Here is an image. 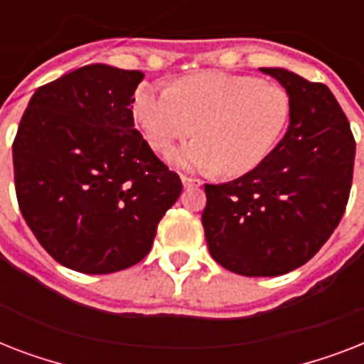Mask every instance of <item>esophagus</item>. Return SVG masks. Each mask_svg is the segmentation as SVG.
Segmentation results:
<instances>
[{
	"instance_id": "obj_1",
	"label": "esophagus",
	"mask_w": 364,
	"mask_h": 364,
	"mask_svg": "<svg viewBox=\"0 0 364 364\" xmlns=\"http://www.w3.org/2000/svg\"><path fill=\"white\" fill-rule=\"evenodd\" d=\"M181 181H183V187L185 188H194V187H200V185H202V181H200V179H194V177H187V176H183Z\"/></svg>"
}]
</instances>
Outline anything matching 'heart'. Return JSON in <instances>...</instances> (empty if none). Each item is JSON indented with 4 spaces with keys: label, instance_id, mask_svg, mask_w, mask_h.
<instances>
[{
    "label": "heart",
    "instance_id": "obj_1",
    "mask_svg": "<svg viewBox=\"0 0 364 364\" xmlns=\"http://www.w3.org/2000/svg\"><path fill=\"white\" fill-rule=\"evenodd\" d=\"M291 109L287 90L276 82L221 71L181 77L173 88L143 85L134 100V117L154 151L166 153L198 132L171 160L187 170L219 168L228 177L249 173L270 156Z\"/></svg>",
    "mask_w": 364,
    "mask_h": 364
}]
</instances>
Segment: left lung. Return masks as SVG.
<instances>
[{
    "label": "left lung",
    "mask_w": 364,
    "mask_h": 364,
    "mask_svg": "<svg viewBox=\"0 0 364 364\" xmlns=\"http://www.w3.org/2000/svg\"><path fill=\"white\" fill-rule=\"evenodd\" d=\"M291 98L287 134L245 176L205 185L202 213L211 257L249 277L282 276L306 264L338 227L350 198L355 139L323 82L260 68Z\"/></svg>",
    "instance_id": "obj_1"
}]
</instances>
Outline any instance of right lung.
<instances>
[{
	"instance_id": "add662e5",
	"label": "right lung",
	"mask_w": 364,
	"mask_h": 364,
	"mask_svg": "<svg viewBox=\"0 0 364 364\" xmlns=\"http://www.w3.org/2000/svg\"><path fill=\"white\" fill-rule=\"evenodd\" d=\"M137 70L90 64L36 90L13 141L26 225L54 260L111 274L151 251L183 191L134 126Z\"/></svg>"
}]
</instances>
